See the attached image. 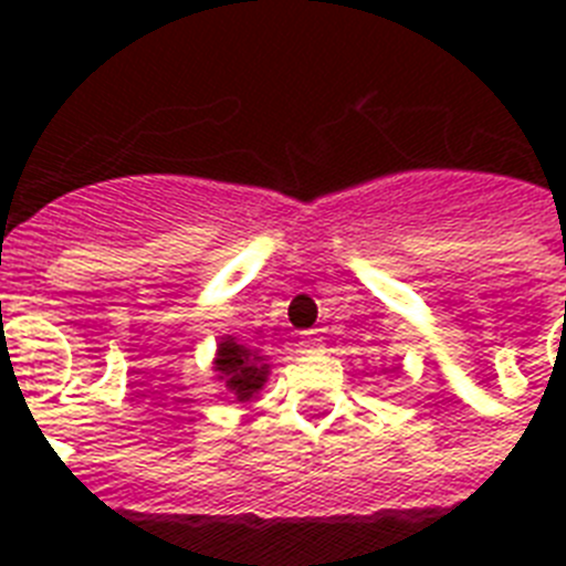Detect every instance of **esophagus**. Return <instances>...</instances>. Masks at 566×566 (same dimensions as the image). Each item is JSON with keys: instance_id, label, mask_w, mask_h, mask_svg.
Listing matches in <instances>:
<instances>
[{"instance_id": "obj_1", "label": "esophagus", "mask_w": 566, "mask_h": 566, "mask_svg": "<svg viewBox=\"0 0 566 566\" xmlns=\"http://www.w3.org/2000/svg\"><path fill=\"white\" fill-rule=\"evenodd\" d=\"M303 352L306 354H314V352H323V339L317 337V332H306L303 334Z\"/></svg>"}]
</instances>
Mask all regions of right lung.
Listing matches in <instances>:
<instances>
[{"mask_svg": "<svg viewBox=\"0 0 566 566\" xmlns=\"http://www.w3.org/2000/svg\"><path fill=\"white\" fill-rule=\"evenodd\" d=\"M214 371L221 374V379H227V388L238 402H249L260 385L266 382L269 365H263V357L252 354L234 339H223L218 348V359H214Z\"/></svg>", "mask_w": 566, "mask_h": 566, "instance_id": "right-lung-1", "label": "right lung"}]
</instances>
